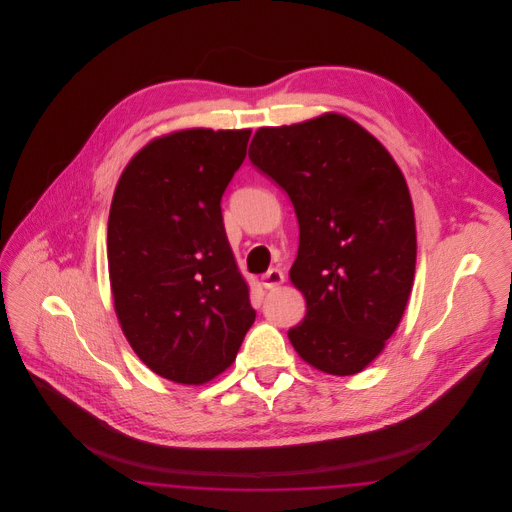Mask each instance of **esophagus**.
Wrapping results in <instances>:
<instances>
[{"label":"esophagus","instance_id":"esophagus-1","mask_svg":"<svg viewBox=\"0 0 512 512\" xmlns=\"http://www.w3.org/2000/svg\"><path fill=\"white\" fill-rule=\"evenodd\" d=\"M280 284H284V272L278 270V268H270L267 274L263 276V286H265L267 290H274V288H278Z\"/></svg>","mask_w":512,"mask_h":512}]
</instances>
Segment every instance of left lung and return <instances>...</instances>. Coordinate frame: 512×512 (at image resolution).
Listing matches in <instances>:
<instances>
[{
	"label": "left lung",
	"mask_w": 512,
	"mask_h": 512,
	"mask_svg": "<svg viewBox=\"0 0 512 512\" xmlns=\"http://www.w3.org/2000/svg\"><path fill=\"white\" fill-rule=\"evenodd\" d=\"M249 159L288 194L299 222L290 278L307 313L288 338L322 372H361L413 288L416 228L403 174L372 134L336 113L259 128Z\"/></svg>",
	"instance_id": "left-lung-1"
}]
</instances>
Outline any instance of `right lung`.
<instances>
[{
	"mask_svg": "<svg viewBox=\"0 0 512 512\" xmlns=\"http://www.w3.org/2000/svg\"><path fill=\"white\" fill-rule=\"evenodd\" d=\"M249 136L192 128L157 138L113 195L107 259L122 332L153 372L178 384L219 376L255 320L220 209Z\"/></svg>",
	"mask_w": 512,
	"mask_h": 512,
	"instance_id": "add662e5",
	"label": "right lung"
}]
</instances>
